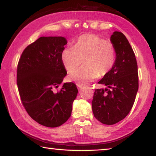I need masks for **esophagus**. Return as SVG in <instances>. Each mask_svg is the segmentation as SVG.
<instances>
[{"label":"esophagus","instance_id":"esophagus-1","mask_svg":"<svg viewBox=\"0 0 156 156\" xmlns=\"http://www.w3.org/2000/svg\"><path fill=\"white\" fill-rule=\"evenodd\" d=\"M77 87H78L79 89H82L83 88V86L80 85V84H77Z\"/></svg>","mask_w":156,"mask_h":156}]
</instances>
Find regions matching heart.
I'll return each mask as SVG.
<instances>
[{"mask_svg":"<svg viewBox=\"0 0 156 156\" xmlns=\"http://www.w3.org/2000/svg\"><path fill=\"white\" fill-rule=\"evenodd\" d=\"M63 65L69 73L84 67L70 76V80L84 85L107 75L115 61V49L111 42L95 34H83L76 41L73 47H66L61 54Z\"/></svg>","mask_w":156,"mask_h":156,"instance_id":"1","label":"heart"}]
</instances>
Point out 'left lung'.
<instances>
[{"label":"left lung","mask_w":156,"mask_h":156,"mask_svg":"<svg viewBox=\"0 0 156 156\" xmlns=\"http://www.w3.org/2000/svg\"><path fill=\"white\" fill-rule=\"evenodd\" d=\"M110 40L115 49V64L98 82L107 88L96 89L91 102L94 117L107 125L129 114L138 90V65L128 40L120 31H114Z\"/></svg>","instance_id":"obj_1"}]
</instances>
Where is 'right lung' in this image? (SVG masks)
Returning a JSON list of instances; mask_svg holds the SVG:
<instances>
[{
    "instance_id": "add662e5",
    "label": "right lung",
    "mask_w": 156,
    "mask_h": 156,
    "mask_svg": "<svg viewBox=\"0 0 156 156\" xmlns=\"http://www.w3.org/2000/svg\"><path fill=\"white\" fill-rule=\"evenodd\" d=\"M67 41L62 36L41 37L24 49L18 63L17 85L29 115L47 127L62 125L71 116L78 90L71 83L55 91L67 71L61 54Z\"/></svg>"
}]
</instances>
